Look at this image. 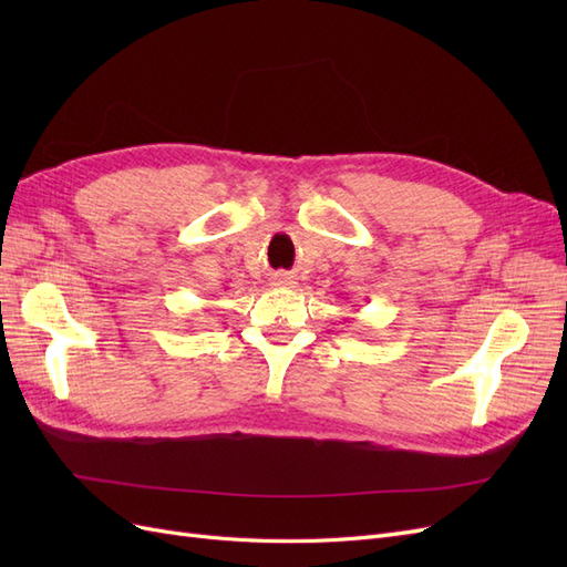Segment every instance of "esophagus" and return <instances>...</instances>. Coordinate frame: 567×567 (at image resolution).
Segmentation results:
<instances>
[{"mask_svg":"<svg viewBox=\"0 0 567 567\" xmlns=\"http://www.w3.org/2000/svg\"><path fill=\"white\" fill-rule=\"evenodd\" d=\"M296 281L290 279V277H286V274H279V277H274V286H281V288H290L293 286Z\"/></svg>","mask_w":567,"mask_h":567,"instance_id":"esophagus-1","label":"esophagus"}]
</instances>
